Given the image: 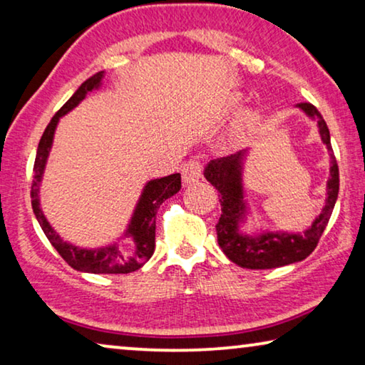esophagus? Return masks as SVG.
I'll return each instance as SVG.
<instances>
[{
    "instance_id": "34e87169",
    "label": "esophagus",
    "mask_w": 365,
    "mask_h": 365,
    "mask_svg": "<svg viewBox=\"0 0 365 365\" xmlns=\"http://www.w3.org/2000/svg\"><path fill=\"white\" fill-rule=\"evenodd\" d=\"M201 172H203V167L198 160H188L187 164L182 167V180L185 185L195 183L201 178Z\"/></svg>"
}]
</instances>
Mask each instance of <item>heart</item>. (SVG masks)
Segmentation results:
<instances>
[{
  "label": "heart",
  "mask_w": 365,
  "mask_h": 365,
  "mask_svg": "<svg viewBox=\"0 0 365 365\" xmlns=\"http://www.w3.org/2000/svg\"><path fill=\"white\" fill-rule=\"evenodd\" d=\"M239 105H241V95H232V96H230V100H227L226 108H227V111H235V110H237ZM257 121H259V113L247 111V113H244L241 118V128H251Z\"/></svg>",
  "instance_id": "1"
}]
</instances>
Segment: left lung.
<instances>
[{"label":"left lung","instance_id":"obj_1","mask_svg":"<svg viewBox=\"0 0 365 365\" xmlns=\"http://www.w3.org/2000/svg\"><path fill=\"white\" fill-rule=\"evenodd\" d=\"M297 108L312 118L318 124V133L331 157L329 178L326 182V200L319 216L312 222L307 231L300 232H272L262 231L259 235H246L241 230L249 213L246 195H244L242 172L244 160L249 149L239 150L236 154L211 160L205 167V178L220 193L221 217L216 225L217 244L227 259L244 269H275L282 265L300 262L314 251L322 237L326 225L338 200L339 192V168L331 148L329 129L324 119L312 103H300Z\"/></svg>","mask_w":365,"mask_h":365}]
</instances>
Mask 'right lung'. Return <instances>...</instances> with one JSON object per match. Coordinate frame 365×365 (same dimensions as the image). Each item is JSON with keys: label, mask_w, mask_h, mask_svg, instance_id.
<instances>
[{"label": "right lung", "mask_w": 365, "mask_h": 365, "mask_svg": "<svg viewBox=\"0 0 365 365\" xmlns=\"http://www.w3.org/2000/svg\"><path fill=\"white\" fill-rule=\"evenodd\" d=\"M101 80L103 72H98L93 77L83 81L80 88L72 95V98H70L61 110L56 113V116L51 119V123L47 124L46 130H43L39 148H37L34 162V177H32L31 185L32 210H34V215L37 217V221H39L43 235L47 236L52 246L56 247V251L62 255V259L70 265V267L80 272H88V274H129V272H134L143 267V265L152 257V254H154L157 210L160 208V205L164 203L167 198L173 197V195L182 188L180 173H173V175L162 178H154V180L145 183L138 205H135L134 213L130 216L128 230L123 235V237H133V257L123 255V252L118 249L116 242L110 244V246L98 249L78 247L70 242H65L63 239L53 231L51 222L47 221V217L43 216L41 210L39 187L43 177V170H46L48 152L52 149L53 134H56L58 119H61L63 114L72 111L75 106H78L90 91L100 88Z\"/></svg>", "instance_id": "1"}]
</instances>
